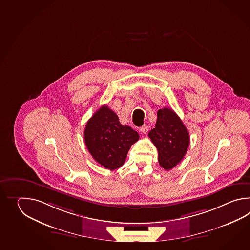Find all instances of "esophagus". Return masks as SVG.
<instances>
[{
	"label": "esophagus",
	"mask_w": 250,
	"mask_h": 250,
	"mask_svg": "<svg viewBox=\"0 0 250 250\" xmlns=\"http://www.w3.org/2000/svg\"><path fill=\"white\" fill-rule=\"evenodd\" d=\"M148 126L146 124H144L143 126L139 128V131L143 133V134H146V133L148 132Z\"/></svg>",
	"instance_id": "esophagus-1"
}]
</instances>
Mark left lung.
<instances>
[{
  "label": "left lung",
  "instance_id": "1",
  "mask_svg": "<svg viewBox=\"0 0 250 250\" xmlns=\"http://www.w3.org/2000/svg\"><path fill=\"white\" fill-rule=\"evenodd\" d=\"M149 138L158 150L161 167L169 170L185 156L189 146V134L180 117L169 108L157 112L155 127Z\"/></svg>",
  "mask_w": 250,
  "mask_h": 250
}]
</instances>
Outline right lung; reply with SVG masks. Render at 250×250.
Wrapping results in <instances>:
<instances>
[{
	"mask_svg": "<svg viewBox=\"0 0 250 250\" xmlns=\"http://www.w3.org/2000/svg\"><path fill=\"white\" fill-rule=\"evenodd\" d=\"M138 138V133L121 124L117 114L106 105L94 113L84 131L85 146L92 157L111 170L123 166L128 150Z\"/></svg>",
	"mask_w": 250,
	"mask_h": 250,
	"instance_id": "obj_1",
	"label": "right lung"
}]
</instances>
